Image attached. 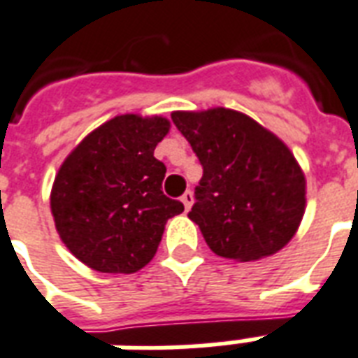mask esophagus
I'll return each instance as SVG.
<instances>
[{"label":"esophagus","instance_id":"obj_1","mask_svg":"<svg viewBox=\"0 0 358 358\" xmlns=\"http://www.w3.org/2000/svg\"><path fill=\"white\" fill-rule=\"evenodd\" d=\"M182 203H184V206H186V210H189L193 205V193L192 192L184 193V195H182Z\"/></svg>","mask_w":358,"mask_h":358}]
</instances>
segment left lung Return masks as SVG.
I'll use <instances>...</instances> for the list:
<instances>
[{
    "label": "left lung",
    "instance_id": "8db88e82",
    "mask_svg": "<svg viewBox=\"0 0 358 358\" xmlns=\"http://www.w3.org/2000/svg\"><path fill=\"white\" fill-rule=\"evenodd\" d=\"M172 123L203 165L189 220L222 258L279 252L306 213V176L288 145L245 113L174 112Z\"/></svg>",
    "mask_w": 358,
    "mask_h": 358
}]
</instances>
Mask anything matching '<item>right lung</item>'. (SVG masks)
Segmentation results:
<instances>
[{
	"mask_svg": "<svg viewBox=\"0 0 358 358\" xmlns=\"http://www.w3.org/2000/svg\"><path fill=\"white\" fill-rule=\"evenodd\" d=\"M171 121L125 113L87 134L58 169L51 213L60 239L100 273H134L157 252L166 220L184 210L163 193L153 157Z\"/></svg>",
	"mask_w": 358,
	"mask_h": 358,
	"instance_id": "right-lung-1",
	"label": "right lung"
}]
</instances>
